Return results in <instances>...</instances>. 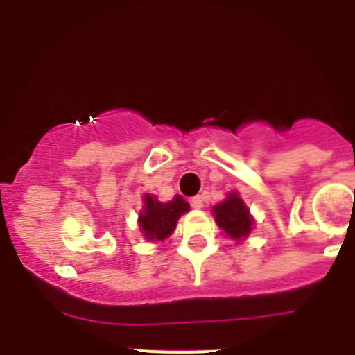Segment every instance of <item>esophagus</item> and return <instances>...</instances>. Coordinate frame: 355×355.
<instances>
[{"mask_svg":"<svg viewBox=\"0 0 355 355\" xmlns=\"http://www.w3.org/2000/svg\"><path fill=\"white\" fill-rule=\"evenodd\" d=\"M190 205H192L193 209H200L202 206H205V199H202L200 196H196V197H192V199H190Z\"/></svg>","mask_w":355,"mask_h":355,"instance_id":"1","label":"esophagus"}]
</instances>
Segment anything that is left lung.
Segmentation results:
<instances>
[{"instance_id":"left-lung-1","label":"left lung","mask_w":355,"mask_h":355,"mask_svg":"<svg viewBox=\"0 0 355 355\" xmlns=\"http://www.w3.org/2000/svg\"><path fill=\"white\" fill-rule=\"evenodd\" d=\"M216 225L234 241H243L249 238L254 229V216L243 202L238 192H231L225 199L211 208Z\"/></svg>"}]
</instances>
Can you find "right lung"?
Wrapping results in <instances>:
<instances>
[{
    "instance_id": "add662e5",
    "label": "right lung",
    "mask_w": 355,
    "mask_h": 355,
    "mask_svg": "<svg viewBox=\"0 0 355 355\" xmlns=\"http://www.w3.org/2000/svg\"><path fill=\"white\" fill-rule=\"evenodd\" d=\"M144 206L139 213V227L147 241H163L174 233L180 216L190 211V205L181 196L162 202L153 193L142 197Z\"/></svg>"
}]
</instances>
